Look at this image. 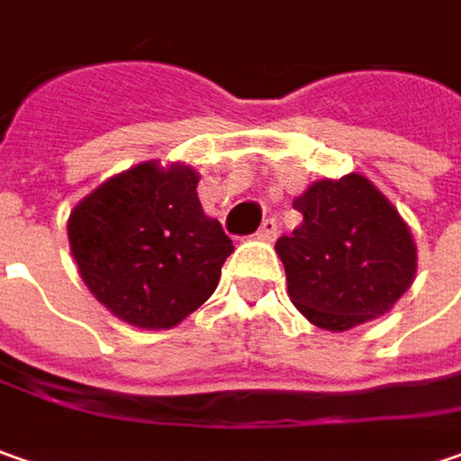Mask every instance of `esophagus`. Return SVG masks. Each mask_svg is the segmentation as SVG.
<instances>
[{"label": "esophagus", "instance_id": "34e87169", "mask_svg": "<svg viewBox=\"0 0 461 461\" xmlns=\"http://www.w3.org/2000/svg\"><path fill=\"white\" fill-rule=\"evenodd\" d=\"M276 231H278L276 219H263V224H260V230H258V237L266 240V242H273V240H276Z\"/></svg>", "mask_w": 461, "mask_h": 461}]
</instances>
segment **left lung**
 <instances>
[{
    "mask_svg": "<svg viewBox=\"0 0 461 461\" xmlns=\"http://www.w3.org/2000/svg\"><path fill=\"white\" fill-rule=\"evenodd\" d=\"M304 219L276 242L289 299L312 325L343 332L376 320L411 289V227L369 177H322L294 198Z\"/></svg>",
    "mask_w": 461,
    "mask_h": 461,
    "instance_id": "obj_1",
    "label": "left lung"
}]
</instances>
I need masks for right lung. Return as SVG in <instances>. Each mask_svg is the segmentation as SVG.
Masks as SVG:
<instances>
[{
	"label": "right lung",
	"mask_w": 461,
	"mask_h": 461,
	"mask_svg": "<svg viewBox=\"0 0 461 461\" xmlns=\"http://www.w3.org/2000/svg\"><path fill=\"white\" fill-rule=\"evenodd\" d=\"M191 165L118 172L69 213V250L92 296L141 330H170L209 299L234 245L198 201Z\"/></svg>",
	"instance_id": "right-lung-1"
}]
</instances>
